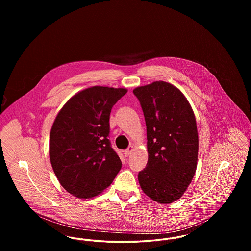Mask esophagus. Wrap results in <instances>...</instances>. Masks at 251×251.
Masks as SVG:
<instances>
[{
	"label": "esophagus",
	"instance_id": "obj_1",
	"mask_svg": "<svg viewBox=\"0 0 251 251\" xmlns=\"http://www.w3.org/2000/svg\"><path fill=\"white\" fill-rule=\"evenodd\" d=\"M131 151H132V147H131V146H130L128 149H126L125 151H123L124 155L126 156V157H128V156L130 155L131 153Z\"/></svg>",
	"mask_w": 251,
	"mask_h": 251
}]
</instances>
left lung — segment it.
<instances>
[{
  "label": "left lung",
  "mask_w": 251,
  "mask_h": 251,
  "mask_svg": "<svg viewBox=\"0 0 251 251\" xmlns=\"http://www.w3.org/2000/svg\"><path fill=\"white\" fill-rule=\"evenodd\" d=\"M143 110L149 160L138 173L144 193L157 202L183 195L196 172L199 136L194 112L174 85L159 81L133 89Z\"/></svg>",
  "instance_id": "left-lung-1"
}]
</instances>
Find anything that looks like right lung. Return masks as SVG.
I'll return each mask as SVG.
<instances>
[{
  "instance_id": "1",
  "label": "right lung",
  "mask_w": 251,
  "mask_h": 251,
  "mask_svg": "<svg viewBox=\"0 0 251 251\" xmlns=\"http://www.w3.org/2000/svg\"><path fill=\"white\" fill-rule=\"evenodd\" d=\"M125 88L93 86L73 96L60 110L50 134V159L61 185L89 199L113 182L121 161L109 140L112 107Z\"/></svg>"
}]
</instances>
